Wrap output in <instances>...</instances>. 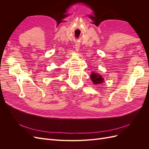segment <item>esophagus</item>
I'll return each mask as SVG.
<instances>
[{"label":"esophagus","instance_id":"34e87169","mask_svg":"<svg viewBox=\"0 0 149 149\" xmlns=\"http://www.w3.org/2000/svg\"><path fill=\"white\" fill-rule=\"evenodd\" d=\"M75 49H76V51L78 52L79 49V43H75Z\"/></svg>","mask_w":149,"mask_h":149}]
</instances>
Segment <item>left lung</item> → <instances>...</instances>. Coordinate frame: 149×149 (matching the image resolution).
Here are the masks:
<instances>
[{
	"label": "left lung",
	"mask_w": 149,
	"mask_h": 149,
	"mask_svg": "<svg viewBox=\"0 0 149 149\" xmlns=\"http://www.w3.org/2000/svg\"><path fill=\"white\" fill-rule=\"evenodd\" d=\"M90 77H91V79L92 80L93 84H94L95 85L101 84L104 81V79L102 78V76L101 74L95 73H94V72H92Z\"/></svg>",
	"instance_id": "1"
}]
</instances>
